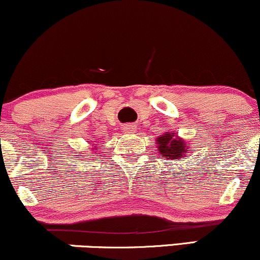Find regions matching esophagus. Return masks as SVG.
Listing matches in <instances>:
<instances>
[{
	"label": "esophagus",
	"mask_w": 260,
	"mask_h": 260,
	"mask_svg": "<svg viewBox=\"0 0 260 260\" xmlns=\"http://www.w3.org/2000/svg\"><path fill=\"white\" fill-rule=\"evenodd\" d=\"M134 129H135V127H134V125L131 124H125L124 126H122V130H124L125 133H133Z\"/></svg>",
	"instance_id": "esophagus-1"
}]
</instances>
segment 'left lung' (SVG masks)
<instances>
[{
	"instance_id": "1",
	"label": "left lung",
	"mask_w": 260,
	"mask_h": 260,
	"mask_svg": "<svg viewBox=\"0 0 260 260\" xmlns=\"http://www.w3.org/2000/svg\"><path fill=\"white\" fill-rule=\"evenodd\" d=\"M157 148H158L159 154L165 159L169 161H176L179 158H185L188 151H190L189 145L185 144L182 139L178 138L176 133H166L165 135H159L157 138Z\"/></svg>"
}]
</instances>
